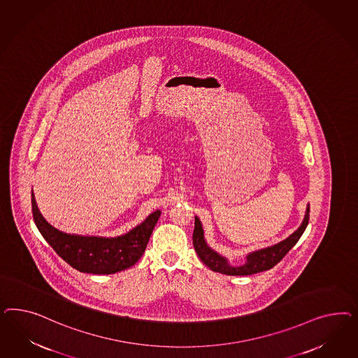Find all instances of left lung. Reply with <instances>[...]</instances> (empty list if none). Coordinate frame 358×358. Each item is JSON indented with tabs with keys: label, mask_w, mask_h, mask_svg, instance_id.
I'll list each match as a JSON object with an SVG mask.
<instances>
[{
	"label": "left lung",
	"mask_w": 358,
	"mask_h": 358,
	"mask_svg": "<svg viewBox=\"0 0 358 358\" xmlns=\"http://www.w3.org/2000/svg\"><path fill=\"white\" fill-rule=\"evenodd\" d=\"M308 219H310V206H307L303 223L294 232L293 235H290L289 238H285L283 241L273 245V247L250 253V256L247 257V262L241 266H236V268L228 265L227 261L207 247L205 238H203V229H202L201 222L198 220V217H195L193 245H194L198 257L211 271L227 274V275H250L255 273L269 271L275 264H278L302 236L304 229L308 224Z\"/></svg>",
	"instance_id": "8db88e82"
}]
</instances>
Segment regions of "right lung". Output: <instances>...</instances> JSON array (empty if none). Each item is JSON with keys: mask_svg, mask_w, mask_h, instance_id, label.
<instances>
[{"mask_svg": "<svg viewBox=\"0 0 358 358\" xmlns=\"http://www.w3.org/2000/svg\"><path fill=\"white\" fill-rule=\"evenodd\" d=\"M34 222L52 250L72 268L83 273L113 274L135 265L145 250L160 211L152 213L141 226L118 238H89L57 231L41 215L31 193Z\"/></svg>", "mask_w": 358, "mask_h": 358, "instance_id": "right-lung-1", "label": "right lung"}]
</instances>
